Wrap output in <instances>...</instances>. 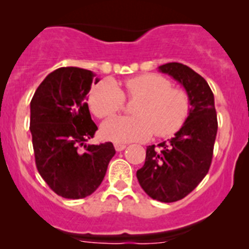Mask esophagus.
Here are the masks:
<instances>
[{"label": "esophagus", "mask_w": 249, "mask_h": 249, "mask_svg": "<svg viewBox=\"0 0 249 249\" xmlns=\"http://www.w3.org/2000/svg\"><path fill=\"white\" fill-rule=\"evenodd\" d=\"M114 148H116V151H117V152H121V151H123V149L126 148V144L116 143V144H114Z\"/></svg>", "instance_id": "34e87169"}]
</instances>
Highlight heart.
Masks as SVG:
<instances>
[{
    "mask_svg": "<svg viewBox=\"0 0 249 249\" xmlns=\"http://www.w3.org/2000/svg\"><path fill=\"white\" fill-rule=\"evenodd\" d=\"M128 100H138L133 106V117H113L102 124V136L116 143L144 141L153 133L168 137L182 128L191 112L190 96L183 89L157 73H144L124 82V92L109 80L101 81L89 96V106L98 118L111 117L121 111Z\"/></svg>",
    "mask_w": 249,
    "mask_h": 249,
    "instance_id": "b5f03b06",
    "label": "heart"
}]
</instances>
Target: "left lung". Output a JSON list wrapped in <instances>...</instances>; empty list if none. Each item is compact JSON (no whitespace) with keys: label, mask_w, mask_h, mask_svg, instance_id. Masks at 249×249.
Segmentation results:
<instances>
[{"label":"left lung","mask_w":249,"mask_h":249,"mask_svg":"<svg viewBox=\"0 0 249 249\" xmlns=\"http://www.w3.org/2000/svg\"><path fill=\"white\" fill-rule=\"evenodd\" d=\"M160 71L183 86L190 96L191 112L169 142L147 147L137 179L151 198L169 203L190 195L208 173L218 122L214 96L203 77L178 62L160 66Z\"/></svg>","instance_id":"left-lung-1"}]
</instances>
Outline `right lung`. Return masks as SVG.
I'll use <instances>...</instances> for the list:
<instances>
[{"label": "right lung", "instance_id": "add662e5", "mask_svg": "<svg viewBox=\"0 0 249 249\" xmlns=\"http://www.w3.org/2000/svg\"><path fill=\"white\" fill-rule=\"evenodd\" d=\"M97 82L89 70L61 67L46 77L31 101L36 167L51 190L63 198L92 195L116 153L111 142L86 144L97 131L86 102L92 83Z\"/></svg>", "mask_w": 249, "mask_h": 249}]
</instances>
